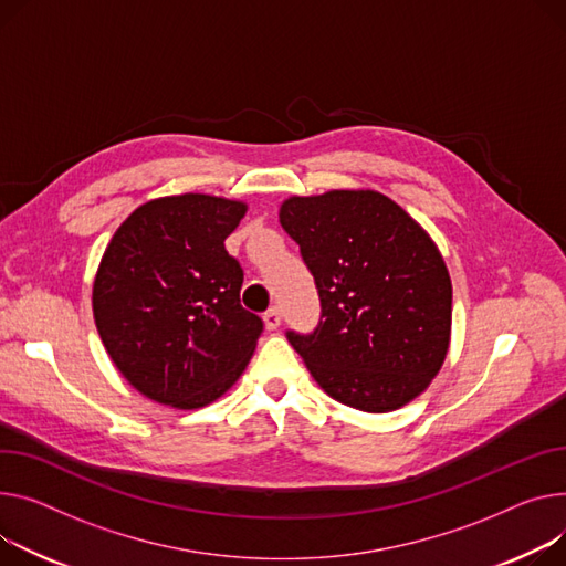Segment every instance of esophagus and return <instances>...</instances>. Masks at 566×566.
<instances>
[{
  "label": "esophagus",
  "mask_w": 566,
  "mask_h": 566,
  "mask_svg": "<svg viewBox=\"0 0 566 566\" xmlns=\"http://www.w3.org/2000/svg\"><path fill=\"white\" fill-rule=\"evenodd\" d=\"M263 321H266V327H269V329H277L280 323H282V312H280V307H271L266 314H263Z\"/></svg>",
  "instance_id": "esophagus-1"
}]
</instances>
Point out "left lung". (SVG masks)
<instances>
[{"mask_svg":"<svg viewBox=\"0 0 566 566\" xmlns=\"http://www.w3.org/2000/svg\"><path fill=\"white\" fill-rule=\"evenodd\" d=\"M280 222L321 297L314 332H286L318 387L373 413L426 391L448 353L453 286L421 224L375 191L293 196Z\"/></svg>","mask_w":566,"mask_h":566,"instance_id":"1","label":"left lung"}]
</instances>
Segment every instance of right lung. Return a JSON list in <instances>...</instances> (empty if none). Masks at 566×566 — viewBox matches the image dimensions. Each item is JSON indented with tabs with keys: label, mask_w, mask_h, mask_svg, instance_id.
Listing matches in <instances>:
<instances>
[{
	"label": "right lung",
	"mask_w": 566,
	"mask_h": 566,
	"mask_svg": "<svg viewBox=\"0 0 566 566\" xmlns=\"http://www.w3.org/2000/svg\"><path fill=\"white\" fill-rule=\"evenodd\" d=\"M245 209L205 193L149 200L106 245L95 325L123 378L149 400L205 407L248 366L263 321L243 310V269L224 250Z\"/></svg>",
	"instance_id": "add662e5"
}]
</instances>
